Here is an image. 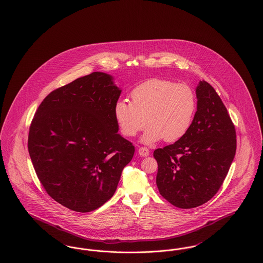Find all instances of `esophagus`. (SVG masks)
Segmentation results:
<instances>
[{
	"instance_id": "34e87169",
	"label": "esophagus",
	"mask_w": 263,
	"mask_h": 263,
	"mask_svg": "<svg viewBox=\"0 0 263 263\" xmlns=\"http://www.w3.org/2000/svg\"><path fill=\"white\" fill-rule=\"evenodd\" d=\"M138 153H139V155L142 156V157H148L149 154H150V151H149V149H148L147 147H140V148L138 149Z\"/></svg>"
}]
</instances>
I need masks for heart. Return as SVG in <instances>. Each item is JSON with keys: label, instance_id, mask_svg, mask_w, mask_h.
<instances>
[{"label": "heart", "instance_id": "1", "mask_svg": "<svg viewBox=\"0 0 263 263\" xmlns=\"http://www.w3.org/2000/svg\"><path fill=\"white\" fill-rule=\"evenodd\" d=\"M130 100H119L114 116L126 137H134L149 125L143 141L154 143L161 139L172 143L183 137L196 110L193 89L184 84L152 79L130 91Z\"/></svg>", "mask_w": 263, "mask_h": 263}]
</instances>
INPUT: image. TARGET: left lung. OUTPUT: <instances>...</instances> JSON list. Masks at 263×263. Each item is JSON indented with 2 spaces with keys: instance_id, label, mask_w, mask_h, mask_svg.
Wrapping results in <instances>:
<instances>
[{
  "instance_id": "1",
  "label": "left lung",
  "mask_w": 263,
  "mask_h": 263,
  "mask_svg": "<svg viewBox=\"0 0 263 263\" xmlns=\"http://www.w3.org/2000/svg\"><path fill=\"white\" fill-rule=\"evenodd\" d=\"M197 111L186 134L157 149V186L175 207L190 209L210 200L222 186L237 150L235 125L206 81L196 88Z\"/></svg>"
}]
</instances>
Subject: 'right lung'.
<instances>
[{
    "label": "right lung",
    "mask_w": 263,
    "mask_h": 263,
    "mask_svg": "<svg viewBox=\"0 0 263 263\" xmlns=\"http://www.w3.org/2000/svg\"><path fill=\"white\" fill-rule=\"evenodd\" d=\"M120 93L111 76L93 72L51 91L32 118L27 147L38 179L70 210L109 200L134 156L114 116Z\"/></svg>",
    "instance_id": "right-lung-1"
}]
</instances>
